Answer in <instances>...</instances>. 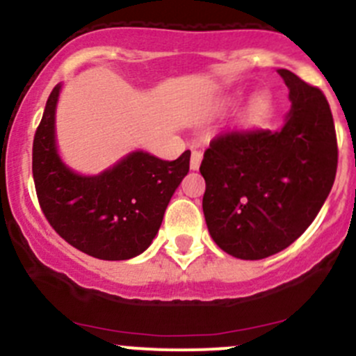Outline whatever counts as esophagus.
Listing matches in <instances>:
<instances>
[{"label": "esophagus", "mask_w": 356, "mask_h": 356, "mask_svg": "<svg viewBox=\"0 0 356 356\" xmlns=\"http://www.w3.org/2000/svg\"><path fill=\"white\" fill-rule=\"evenodd\" d=\"M200 161H202V152H200V150H192V159H190V170H193V171L199 170Z\"/></svg>", "instance_id": "1"}]
</instances>
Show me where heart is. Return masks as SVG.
I'll return each instance as SVG.
<instances>
[{
  "instance_id": "heart-1",
  "label": "heart",
  "mask_w": 356,
  "mask_h": 356,
  "mask_svg": "<svg viewBox=\"0 0 356 356\" xmlns=\"http://www.w3.org/2000/svg\"><path fill=\"white\" fill-rule=\"evenodd\" d=\"M270 107V102L266 97H258L252 100L251 104V108H249V115H251V119H261L263 115L266 114V111H268Z\"/></svg>"
}]
</instances>
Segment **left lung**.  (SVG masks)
Returning <instances> with one entry per match:
<instances>
[{"instance_id": "1", "label": "left lung", "mask_w": 356, "mask_h": 356, "mask_svg": "<svg viewBox=\"0 0 356 356\" xmlns=\"http://www.w3.org/2000/svg\"><path fill=\"white\" fill-rule=\"evenodd\" d=\"M277 72L291 98L282 128L220 133L200 164L207 230L241 259L289 248L315 220L336 178L337 140L325 95L291 70Z\"/></svg>"}]
</instances>
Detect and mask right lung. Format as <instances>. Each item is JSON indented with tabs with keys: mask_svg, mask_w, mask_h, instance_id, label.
Returning <instances> with one entry per match:
<instances>
[{
	"mask_svg": "<svg viewBox=\"0 0 356 356\" xmlns=\"http://www.w3.org/2000/svg\"><path fill=\"white\" fill-rule=\"evenodd\" d=\"M54 88L33 143L38 200L60 237L84 254L122 261L142 254L159 232L164 211L186 177L190 150L163 161L136 150L97 177L74 173L60 159L55 142Z\"/></svg>",
	"mask_w": 356,
	"mask_h": 356,
	"instance_id": "obj_1",
	"label": "right lung"
}]
</instances>
